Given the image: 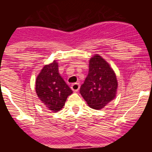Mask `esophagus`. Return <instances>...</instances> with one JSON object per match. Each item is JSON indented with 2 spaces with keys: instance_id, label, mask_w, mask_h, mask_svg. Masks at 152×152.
<instances>
[{
  "instance_id": "34e87169",
  "label": "esophagus",
  "mask_w": 152,
  "mask_h": 152,
  "mask_svg": "<svg viewBox=\"0 0 152 152\" xmlns=\"http://www.w3.org/2000/svg\"><path fill=\"white\" fill-rule=\"evenodd\" d=\"M71 88H72V90L74 92H77L79 88H80V84H79L78 83H74V84H72V86H71Z\"/></svg>"
}]
</instances>
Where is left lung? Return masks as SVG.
Masks as SVG:
<instances>
[{
  "label": "left lung",
  "instance_id": "left-lung-1",
  "mask_svg": "<svg viewBox=\"0 0 152 152\" xmlns=\"http://www.w3.org/2000/svg\"><path fill=\"white\" fill-rule=\"evenodd\" d=\"M118 82L116 74L99 55L89 61V72L80 86V93L90 107L100 110L116 97Z\"/></svg>",
  "mask_w": 152,
  "mask_h": 152
}]
</instances>
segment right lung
I'll list each match as a JSON object with an SVG mask.
<instances>
[{
  "label": "right lung",
  "instance_id": "obj_1",
  "mask_svg": "<svg viewBox=\"0 0 152 152\" xmlns=\"http://www.w3.org/2000/svg\"><path fill=\"white\" fill-rule=\"evenodd\" d=\"M36 92L45 107L52 112L64 107L72 91L61 77L56 61L45 64L41 70L36 80Z\"/></svg>",
  "mask_w": 152,
  "mask_h": 152
}]
</instances>
